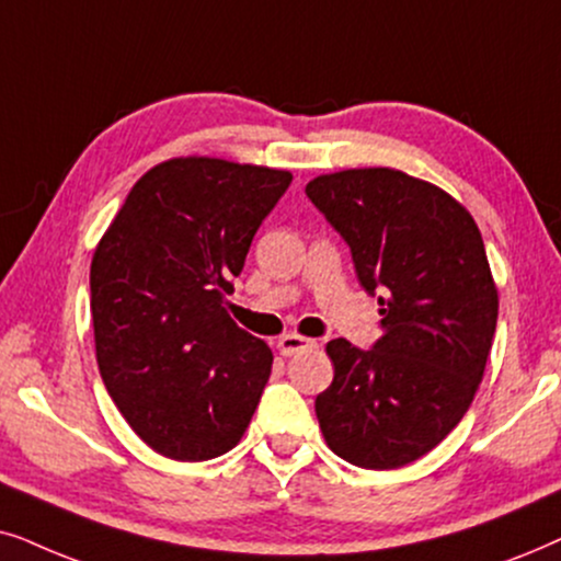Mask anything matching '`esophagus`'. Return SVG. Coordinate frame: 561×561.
<instances>
[{"mask_svg":"<svg viewBox=\"0 0 561 561\" xmlns=\"http://www.w3.org/2000/svg\"><path fill=\"white\" fill-rule=\"evenodd\" d=\"M276 346H279L282 356H295V354H300V351L316 348L318 343L310 341V339H302V335H297V333H287V335H282Z\"/></svg>","mask_w":561,"mask_h":561,"instance_id":"obj_1","label":"esophagus"}]
</instances>
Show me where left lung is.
Masks as SVG:
<instances>
[{"mask_svg":"<svg viewBox=\"0 0 561 561\" xmlns=\"http://www.w3.org/2000/svg\"><path fill=\"white\" fill-rule=\"evenodd\" d=\"M348 243L375 297L371 348L333 339L316 398L325 444L348 465L398 469L444 442L472 405L497 325L480 228L451 194L398 169H346L305 186Z\"/></svg>","mask_w":561,"mask_h":561,"instance_id":"obj_1","label":"left lung"}]
</instances>
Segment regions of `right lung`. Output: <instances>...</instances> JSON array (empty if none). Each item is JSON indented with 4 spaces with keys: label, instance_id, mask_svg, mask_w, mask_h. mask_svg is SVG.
Instances as JSON below:
<instances>
[{
    "label": "right lung",
    "instance_id": "obj_1",
    "mask_svg": "<svg viewBox=\"0 0 561 561\" xmlns=\"http://www.w3.org/2000/svg\"><path fill=\"white\" fill-rule=\"evenodd\" d=\"M293 174L207 156L146 171L92 259L96 364L153 451L205 461L249 428L272 348L228 316L233 276Z\"/></svg>",
    "mask_w": 561,
    "mask_h": 561
}]
</instances>
